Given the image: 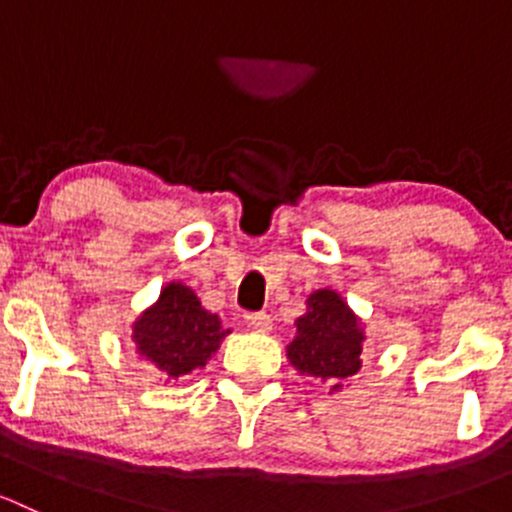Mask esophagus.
<instances>
[{"instance_id":"34e87169","label":"esophagus","mask_w":512,"mask_h":512,"mask_svg":"<svg viewBox=\"0 0 512 512\" xmlns=\"http://www.w3.org/2000/svg\"><path fill=\"white\" fill-rule=\"evenodd\" d=\"M245 324H247V327H250V329H255V332H270V329H272L270 314H265V312L245 314Z\"/></svg>"}]
</instances>
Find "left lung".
<instances>
[{
	"label": "left lung",
	"mask_w": 512,
	"mask_h": 512,
	"mask_svg": "<svg viewBox=\"0 0 512 512\" xmlns=\"http://www.w3.org/2000/svg\"><path fill=\"white\" fill-rule=\"evenodd\" d=\"M307 312L294 322L297 334L287 344V359L299 376L329 384V394L361 369L364 322L334 289H317L307 297Z\"/></svg>",
	"instance_id": "obj_1"
}]
</instances>
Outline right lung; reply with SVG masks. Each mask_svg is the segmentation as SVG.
<instances>
[{
	"label": "right lung",
	"mask_w": 512,
	"mask_h": 512,
	"mask_svg": "<svg viewBox=\"0 0 512 512\" xmlns=\"http://www.w3.org/2000/svg\"><path fill=\"white\" fill-rule=\"evenodd\" d=\"M230 329L218 314L200 304L198 294L183 282H168L160 297L133 322V344L143 361L153 364L165 381L203 369L218 352Z\"/></svg>",
	"instance_id": "1"
}]
</instances>
